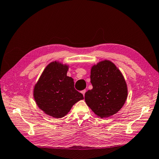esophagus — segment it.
Listing matches in <instances>:
<instances>
[{"label":"esophagus","instance_id":"esophagus-1","mask_svg":"<svg viewBox=\"0 0 159 159\" xmlns=\"http://www.w3.org/2000/svg\"><path fill=\"white\" fill-rule=\"evenodd\" d=\"M85 92H86V90H85V89H84V90L81 91V93H83V96H85Z\"/></svg>","mask_w":159,"mask_h":159}]
</instances>
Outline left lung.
<instances>
[{
	"label": "left lung",
	"mask_w": 159,
	"mask_h": 159,
	"mask_svg": "<svg viewBox=\"0 0 159 159\" xmlns=\"http://www.w3.org/2000/svg\"><path fill=\"white\" fill-rule=\"evenodd\" d=\"M93 89L85 94V100L93 112L101 118L117 113L126 102V83L122 74L109 60H103L91 69Z\"/></svg>",
	"instance_id": "1"
}]
</instances>
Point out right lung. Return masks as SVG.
Wrapping results in <instances>:
<instances>
[{
    "label": "right lung",
    "instance_id": "add662e5",
    "mask_svg": "<svg viewBox=\"0 0 159 159\" xmlns=\"http://www.w3.org/2000/svg\"><path fill=\"white\" fill-rule=\"evenodd\" d=\"M69 66L59 61L47 66L33 89L37 105L44 113L61 118L74 104L83 100V94L74 89V79L67 76Z\"/></svg>",
    "mask_w": 159,
    "mask_h": 159
}]
</instances>
